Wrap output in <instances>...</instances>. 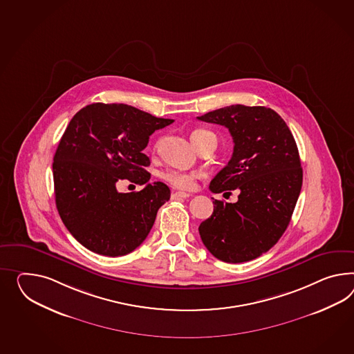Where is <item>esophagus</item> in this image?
Masks as SVG:
<instances>
[{"label": "esophagus", "instance_id": "1", "mask_svg": "<svg viewBox=\"0 0 354 354\" xmlns=\"http://www.w3.org/2000/svg\"><path fill=\"white\" fill-rule=\"evenodd\" d=\"M190 195L187 194V192H181V191H177V192H173L172 194V199H186V198H189Z\"/></svg>", "mask_w": 354, "mask_h": 354}]
</instances>
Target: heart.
I'll use <instances>...</instances> for the list:
<instances>
[{
	"mask_svg": "<svg viewBox=\"0 0 354 354\" xmlns=\"http://www.w3.org/2000/svg\"><path fill=\"white\" fill-rule=\"evenodd\" d=\"M191 141L199 150L201 146L208 144L210 141L217 142V137L208 129L198 128V129L192 131ZM198 177H199L198 173L181 172V171H173V169L167 171L163 174L164 181L168 182L169 185H172L173 187L180 189V190H191L195 186V182H196Z\"/></svg>",
	"mask_w": 354,
	"mask_h": 354,
	"instance_id": "obj_1",
	"label": "heart"
}]
</instances>
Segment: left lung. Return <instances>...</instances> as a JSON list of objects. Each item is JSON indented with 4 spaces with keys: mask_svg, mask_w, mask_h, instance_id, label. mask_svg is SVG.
<instances>
[{
    "mask_svg": "<svg viewBox=\"0 0 354 354\" xmlns=\"http://www.w3.org/2000/svg\"><path fill=\"white\" fill-rule=\"evenodd\" d=\"M198 119L228 128L235 144L209 190H240L236 203L213 199V214L200 223V237L219 261H252L268 252L289 226L303 182L297 142L285 120L266 106L237 104Z\"/></svg>",
    "mask_w": 354,
    "mask_h": 354,
    "instance_id": "obj_1",
    "label": "left lung"
}]
</instances>
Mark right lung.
Here are the masks:
<instances>
[{
    "instance_id": "add662e5",
    "label": "right lung",
    "mask_w": 354,
    "mask_h": 354,
    "mask_svg": "<svg viewBox=\"0 0 354 354\" xmlns=\"http://www.w3.org/2000/svg\"><path fill=\"white\" fill-rule=\"evenodd\" d=\"M171 123L126 104L102 102L87 105L69 122L53 163L55 201L64 225L84 248L119 257L144 243L171 190L149 182L150 159L142 151L149 137ZM123 179L146 187L119 193L116 183Z\"/></svg>"
}]
</instances>
